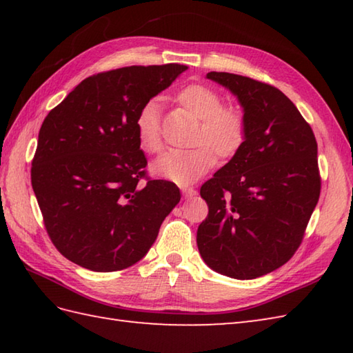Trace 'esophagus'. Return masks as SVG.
Instances as JSON below:
<instances>
[{
  "label": "esophagus",
  "mask_w": 353,
  "mask_h": 353,
  "mask_svg": "<svg viewBox=\"0 0 353 353\" xmlns=\"http://www.w3.org/2000/svg\"><path fill=\"white\" fill-rule=\"evenodd\" d=\"M181 190L183 192V196L188 199V197H194L197 194V191L192 188V186H181Z\"/></svg>",
  "instance_id": "obj_1"
}]
</instances>
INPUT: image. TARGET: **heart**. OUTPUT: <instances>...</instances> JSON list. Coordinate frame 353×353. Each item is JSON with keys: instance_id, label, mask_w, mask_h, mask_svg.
I'll use <instances>...</instances> for the list:
<instances>
[{"instance_id": "obj_1", "label": "heart", "mask_w": 353, "mask_h": 353, "mask_svg": "<svg viewBox=\"0 0 353 353\" xmlns=\"http://www.w3.org/2000/svg\"><path fill=\"white\" fill-rule=\"evenodd\" d=\"M174 101L199 119L192 137L196 145L183 152H168L153 163L156 176L177 183L196 181L215 165V153L223 161L232 159L247 139V118L235 106H223V97L214 88L203 83L183 86L174 95ZM137 138L139 147L148 154L162 152V132L159 104L147 101L138 112Z\"/></svg>"}]
</instances>
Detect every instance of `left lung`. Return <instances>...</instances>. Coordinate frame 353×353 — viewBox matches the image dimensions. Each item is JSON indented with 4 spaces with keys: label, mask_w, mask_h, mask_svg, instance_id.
I'll return each mask as SVG.
<instances>
[{
    "label": "left lung",
    "mask_w": 353,
    "mask_h": 353,
    "mask_svg": "<svg viewBox=\"0 0 353 353\" xmlns=\"http://www.w3.org/2000/svg\"><path fill=\"white\" fill-rule=\"evenodd\" d=\"M234 92L247 118L243 148L200 188L208 216L197 229L201 258L234 279H254L301 247L321 177L311 125L279 89L230 72H208Z\"/></svg>",
    "instance_id": "8db88e82"
}]
</instances>
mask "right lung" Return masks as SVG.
<instances>
[{
  "label": "right lung",
  "instance_id": "right-lung-1",
  "mask_svg": "<svg viewBox=\"0 0 353 353\" xmlns=\"http://www.w3.org/2000/svg\"><path fill=\"white\" fill-rule=\"evenodd\" d=\"M188 66H124L94 74L45 117L32 186L47 234L66 259L118 272L145 256L176 183L152 181L137 138L138 112Z\"/></svg>",
  "mask_w": 353,
  "mask_h": 353
}]
</instances>
